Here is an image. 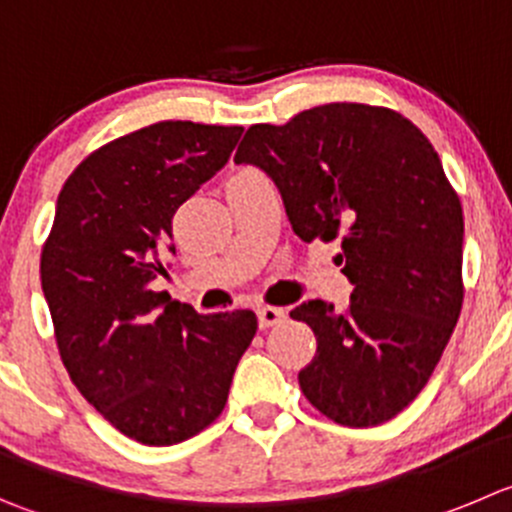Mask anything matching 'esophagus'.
Masks as SVG:
<instances>
[{"label": "esophagus", "mask_w": 512, "mask_h": 512, "mask_svg": "<svg viewBox=\"0 0 512 512\" xmlns=\"http://www.w3.org/2000/svg\"><path fill=\"white\" fill-rule=\"evenodd\" d=\"M284 319H286V314H284V309H279V306H261V309H259V326H261V329H269V326L281 324Z\"/></svg>", "instance_id": "34e87169"}]
</instances>
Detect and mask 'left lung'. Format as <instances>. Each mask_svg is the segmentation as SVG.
<instances>
[{
    "mask_svg": "<svg viewBox=\"0 0 512 512\" xmlns=\"http://www.w3.org/2000/svg\"><path fill=\"white\" fill-rule=\"evenodd\" d=\"M238 165L279 188L301 241H342L349 306L301 301L316 354L304 397L344 427L392 420L425 389L462 309V208L430 140L387 107L329 102L251 125Z\"/></svg>",
    "mask_w": 512,
    "mask_h": 512,
    "instance_id": "left-lung-1",
    "label": "left lung"
}]
</instances>
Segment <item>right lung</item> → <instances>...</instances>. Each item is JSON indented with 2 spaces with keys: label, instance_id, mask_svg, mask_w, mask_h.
Wrapping results in <instances>:
<instances>
[{
  "label": "right lung",
  "instance_id": "obj_1",
  "mask_svg": "<svg viewBox=\"0 0 512 512\" xmlns=\"http://www.w3.org/2000/svg\"><path fill=\"white\" fill-rule=\"evenodd\" d=\"M241 133L148 125L82 160L57 198L40 276L62 364L143 445H178L211 425L259 329L248 309L198 314L150 286L175 253V211L228 163Z\"/></svg>",
  "mask_w": 512,
  "mask_h": 512
}]
</instances>
